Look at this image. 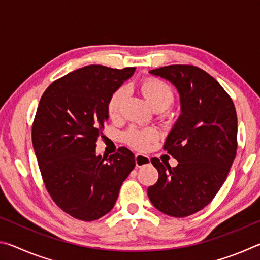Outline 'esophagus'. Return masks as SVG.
Returning a JSON list of instances; mask_svg holds the SVG:
<instances>
[{
  "mask_svg": "<svg viewBox=\"0 0 260 260\" xmlns=\"http://www.w3.org/2000/svg\"><path fill=\"white\" fill-rule=\"evenodd\" d=\"M150 162V158L146 155H141V153H136L135 155V164L138 167H142L148 165Z\"/></svg>",
  "mask_w": 260,
  "mask_h": 260,
  "instance_id": "esophagus-1",
  "label": "esophagus"
}]
</instances>
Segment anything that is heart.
<instances>
[{
    "label": "heart",
    "mask_w": 260,
    "mask_h": 260,
    "mask_svg": "<svg viewBox=\"0 0 260 260\" xmlns=\"http://www.w3.org/2000/svg\"><path fill=\"white\" fill-rule=\"evenodd\" d=\"M141 91L146 96L149 104L153 109H166L173 102V91L164 81L156 78H147L141 82ZM127 95L125 87H119L110 94L107 101V112L111 119H117L120 116L122 103ZM126 143L138 150L147 149L148 144L158 138L155 128H133L128 129L124 135Z\"/></svg>",
    "instance_id": "1"
}]
</instances>
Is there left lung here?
I'll list each match as a JSON object with an SVG mask.
<instances>
[{
  "label": "left lung",
  "instance_id": "obj_1",
  "mask_svg": "<svg viewBox=\"0 0 260 260\" xmlns=\"http://www.w3.org/2000/svg\"><path fill=\"white\" fill-rule=\"evenodd\" d=\"M149 72L177 87L181 116L164 143L179 164L171 169L151 158L158 180L148 196L160 212L183 218L205 208L225 182L236 156V110L221 85L200 68L175 64Z\"/></svg>",
  "mask_w": 260,
  "mask_h": 260
}]
</instances>
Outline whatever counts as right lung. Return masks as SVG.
<instances>
[{
    "mask_svg": "<svg viewBox=\"0 0 260 260\" xmlns=\"http://www.w3.org/2000/svg\"><path fill=\"white\" fill-rule=\"evenodd\" d=\"M134 71L103 65L78 69L47 88L35 113L32 142L43 183L59 209L82 221L111 211L135 166L125 147L109 158L95 152L109 118V96Z\"/></svg>",
    "mask_w": 260,
    "mask_h": 260,
    "instance_id": "right-lung-1",
    "label": "right lung"
}]
</instances>
